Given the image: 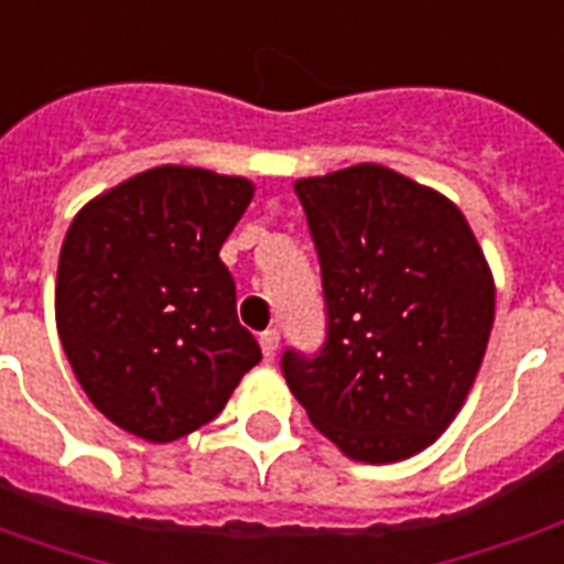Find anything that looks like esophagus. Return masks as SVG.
Listing matches in <instances>:
<instances>
[{"mask_svg":"<svg viewBox=\"0 0 564 564\" xmlns=\"http://www.w3.org/2000/svg\"><path fill=\"white\" fill-rule=\"evenodd\" d=\"M278 344H281V335H278V329H269L259 335V347H262V356H265V359H271V356L278 354Z\"/></svg>","mask_w":564,"mask_h":564,"instance_id":"1","label":"esophagus"}]
</instances>
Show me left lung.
<instances>
[{"mask_svg":"<svg viewBox=\"0 0 564 564\" xmlns=\"http://www.w3.org/2000/svg\"><path fill=\"white\" fill-rule=\"evenodd\" d=\"M326 299L317 356L286 350L307 420L356 462H399L453 423L484 362L496 283L437 189L359 162L295 181Z\"/></svg>","mask_w":564,"mask_h":564,"instance_id":"8db88e82","label":"left lung"}]
</instances>
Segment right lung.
<instances>
[{
  "label": "right lung",
  "instance_id": "obj_1",
  "mask_svg": "<svg viewBox=\"0 0 564 564\" xmlns=\"http://www.w3.org/2000/svg\"><path fill=\"white\" fill-rule=\"evenodd\" d=\"M250 198L247 177L160 165L68 226L56 332L90 402L129 435L169 444L196 432L262 359L220 259Z\"/></svg>",
  "mask_w": 564,
  "mask_h": 564
}]
</instances>
